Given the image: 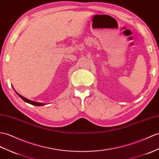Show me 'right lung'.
<instances>
[{"label":"right lung","mask_w":159,"mask_h":159,"mask_svg":"<svg viewBox=\"0 0 159 159\" xmlns=\"http://www.w3.org/2000/svg\"><path fill=\"white\" fill-rule=\"evenodd\" d=\"M16 93H17L18 95H19V96H20L22 99H23V100H24V102L28 103V104H32V105L36 106H41L45 105V104H43V103H39V102H33V101L30 100V99H26L25 98L23 97V96H22V95H21L20 94H19L18 93H17V92H16Z\"/></svg>","instance_id":"right-lung-1"}]
</instances>
